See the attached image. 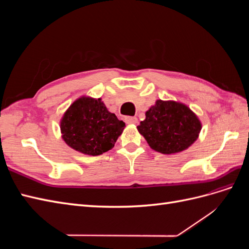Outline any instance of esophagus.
<instances>
[{
    "mask_svg": "<svg viewBox=\"0 0 249 249\" xmlns=\"http://www.w3.org/2000/svg\"><path fill=\"white\" fill-rule=\"evenodd\" d=\"M124 122L127 124H136L138 119L137 117H133V116H126L124 118Z\"/></svg>",
    "mask_w": 249,
    "mask_h": 249,
    "instance_id": "obj_1",
    "label": "esophagus"
}]
</instances>
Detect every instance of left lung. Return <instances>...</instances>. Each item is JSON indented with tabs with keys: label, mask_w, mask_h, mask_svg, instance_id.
Masks as SVG:
<instances>
[{
	"label": "left lung",
	"mask_w": 249,
	"mask_h": 249,
	"mask_svg": "<svg viewBox=\"0 0 249 249\" xmlns=\"http://www.w3.org/2000/svg\"><path fill=\"white\" fill-rule=\"evenodd\" d=\"M156 152L170 155L183 152L198 138L201 124L190 108L175 101L158 100L137 126Z\"/></svg>",
	"instance_id": "obj_1"
}]
</instances>
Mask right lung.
<instances>
[{
	"label": "right lung",
	"mask_w": 249,
	"mask_h": 249,
	"mask_svg": "<svg viewBox=\"0 0 249 249\" xmlns=\"http://www.w3.org/2000/svg\"><path fill=\"white\" fill-rule=\"evenodd\" d=\"M124 123L111 113L101 99L82 96L66 110L60 122L62 138L78 152L99 156L114 146Z\"/></svg>",
	"instance_id": "add662e5"
}]
</instances>
